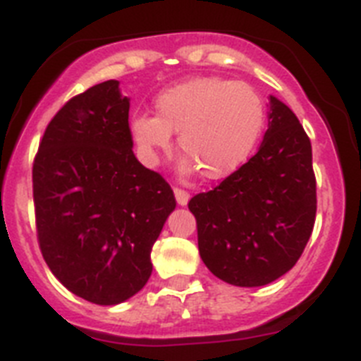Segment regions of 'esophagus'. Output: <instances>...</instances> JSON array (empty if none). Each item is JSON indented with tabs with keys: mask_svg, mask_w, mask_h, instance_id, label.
Segmentation results:
<instances>
[{
	"mask_svg": "<svg viewBox=\"0 0 361 361\" xmlns=\"http://www.w3.org/2000/svg\"><path fill=\"white\" fill-rule=\"evenodd\" d=\"M173 193L178 206H186L188 200H190V193H188L186 190H180V188H173Z\"/></svg>",
	"mask_w": 361,
	"mask_h": 361,
	"instance_id": "1",
	"label": "esophagus"
}]
</instances>
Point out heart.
<instances>
[{
  "mask_svg": "<svg viewBox=\"0 0 361 361\" xmlns=\"http://www.w3.org/2000/svg\"><path fill=\"white\" fill-rule=\"evenodd\" d=\"M157 117L137 116L132 133L148 162L171 148V132L186 153L180 164L190 173L216 180L250 157L264 126V103L253 86L224 78H195L162 92Z\"/></svg>",
  "mask_w": 361,
  "mask_h": 361,
  "instance_id": "heart-1",
  "label": "heart"
}]
</instances>
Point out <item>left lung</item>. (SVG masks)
<instances>
[{"label":"left lung","instance_id":"8db88e82","mask_svg":"<svg viewBox=\"0 0 361 361\" xmlns=\"http://www.w3.org/2000/svg\"><path fill=\"white\" fill-rule=\"evenodd\" d=\"M188 208L197 220L200 258L220 280L257 288L286 275L304 253L317 216L311 141L295 114L271 97L258 152Z\"/></svg>","mask_w":361,"mask_h":361}]
</instances>
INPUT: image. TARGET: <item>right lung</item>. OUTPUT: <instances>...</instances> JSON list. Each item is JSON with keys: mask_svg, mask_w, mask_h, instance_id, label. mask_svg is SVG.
I'll return each mask as SVG.
<instances>
[{"mask_svg": "<svg viewBox=\"0 0 361 361\" xmlns=\"http://www.w3.org/2000/svg\"><path fill=\"white\" fill-rule=\"evenodd\" d=\"M119 81L92 86L49 123L32 168L44 262L73 295L116 305L145 288L175 195L133 155Z\"/></svg>", "mask_w": 361, "mask_h": 361, "instance_id": "1", "label": "right lung"}]
</instances>
